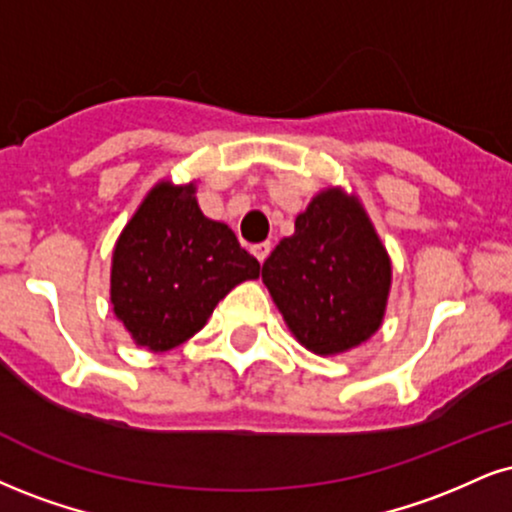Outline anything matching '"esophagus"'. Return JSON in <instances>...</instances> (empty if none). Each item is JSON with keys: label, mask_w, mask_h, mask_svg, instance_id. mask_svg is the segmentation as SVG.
<instances>
[{"label": "esophagus", "mask_w": 512, "mask_h": 512, "mask_svg": "<svg viewBox=\"0 0 512 512\" xmlns=\"http://www.w3.org/2000/svg\"><path fill=\"white\" fill-rule=\"evenodd\" d=\"M269 252H272V243H257V245H252V255H255L260 262L267 260Z\"/></svg>", "instance_id": "34e87169"}]
</instances>
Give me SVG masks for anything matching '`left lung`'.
Instances as JSON below:
<instances>
[{"instance_id": "left-lung-1", "label": "left lung", "mask_w": 512, "mask_h": 512, "mask_svg": "<svg viewBox=\"0 0 512 512\" xmlns=\"http://www.w3.org/2000/svg\"><path fill=\"white\" fill-rule=\"evenodd\" d=\"M262 281L293 336L312 353L336 355L381 326L391 260L360 200L326 188L262 264Z\"/></svg>"}]
</instances>
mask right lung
Instances as JSON below:
<instances>
[{
  "mask_svg": "<svg viewBox=\"0 0 512 512\" xmlns=\"http://www.w3.org/2000/svg\"><path fill=\"white\" fill-rule=\"evenodd\" d=\"M257 276L260 262L236 233L200 212L195 183L162 181L116 240L114 315L138 346L164 353L195 336L231 288Z\"/></svg>",
  "mask_w": 512,
  "mask_h": 512,
  "instance_id": "obj_1",
  "label": "right lung"
}]
</instances>
